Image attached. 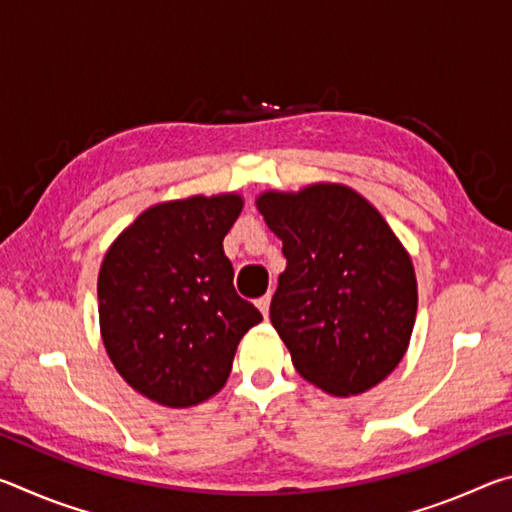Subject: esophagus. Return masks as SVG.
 I'll list each match as a JSON object with an SVG mask.
<instances>
[{
	"label": "esophagus",
	"mask_w": 512,
	"mask_h": 512,
	"mask_svg": "<svg viewBox=\"0 0 512 512\" xmlns=\"http://www.w3.org/2000/svg\"><path fill=\"white\" fill-rule=\"evenodd\" d=\"M255 305L259 307V311H262V316L266 318V316H268V307H271V293H266V296L257 298Z\"/></svg>",
	"instance_id": "1"
}]
</instances>
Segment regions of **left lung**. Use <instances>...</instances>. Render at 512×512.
I'll return each instance as SVG.
<instances>
[{
    "label": "left lung",
    "mask_w": 512,
    "mask_h": 512,
    "mask_svg": "<svg viewBox=\"0 0 512 512\" xmlns=\"http://www.w3.org/2000/svg\"><path fill=\"white\" fill-rule=\"evenodd\" d=\"M287 268L271 323L302 377L329 395L386 379L409 345L418 287L411 257L366 198L343 185L259 196Z\"/></svg>",
    "instance_id": "left-lung-1"
}]
</instances>
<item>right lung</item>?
<instances>
[{"instance_id":"1","label":"right lung","mask_w":512,"mask_h":512,"mask_svg":"<svg viewBox=\"0 0 512 512\" xmlns=\"http://www.w3.org/2000/svg\"><path fill=\"white\" fill-rule=\"evenodd\" d=\"M241 198L194 196L137 216L99 273L103 345L149 400L183 409L219 393L237 345L262 320L235 291L223 237Z\"/></svg>"}]
</instances>
